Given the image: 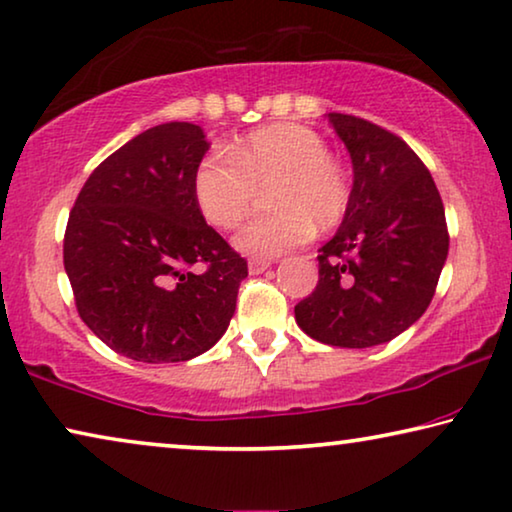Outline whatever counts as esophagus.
<instances>
[{
    "instance_id": "34e87169",
    "label": "esophagus",
    "mask_w": 512,
    "mask_h": 512,
    "mask_svg": "<svg viewBox=\"0 0 512 512\" xmlns=\"http://www.w3.org/2000/svg\"><path fill=\"white\" fill-rule=\"evenodd\" d=\"M271 262H262V259H250L248 262V271L253 273V276H257V273H264L266 269H269Z\"/></svg>"
}]
</instances>
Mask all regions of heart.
Instances as JSON below:
<instances>
[{"label":"heart","mask_w":512,"mask_h":512,"mask_svg":"<svg viewBox=\"0 0 512 512\" xmlns=\"http://www.w3.org/2000/svg\"><path fill=\"white\" fill-rule=\"evenodd\" d=\"M273 213L234 236L239 253L273 259L303 246L315 232L331 230L349 209L347 172L329 154L317 131L301 124H273L241 137L230 151H213L197 165L195 202L218 230H234L253 209L257 190Z\"/></svg>","instance_id":"heart-1"}]
</instances>
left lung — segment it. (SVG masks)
Returning a JSON list of instances; mask_svg holds the SVG:
<instances>
[{"instance_id":"obj_1","label":"left lung","mask_w":512,"mask_h":512,"mask_svg":"<svg viewBox=\"0 0 512 512\" xmlns=\"http://www.w3.org/2000/svg\"><path fill=\"white\" fill-rule=\"evenodd\" d=\"M352 156L349 209L319 248V282L294 308L319 342L365 349L418 322L446 264V213L432 174L409 144L352 114H326Z\"/></svg>"}]
</instances>
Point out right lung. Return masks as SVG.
<instances>
[{
  "instance_id": "add662e5",
  "label": "right lung",
  "mask_w": 512,
  "mask_h": 512,
  "mask_svg": "<svg viewBox=\"0 0 512 512\" xmlns=\"http://www.w3.org/2000/svg\"><path fill=\"white\" fill-rule=\"evenodd\" d=\"M188 121L149 128L91 172L68 216L64 269L96 338L140 363L190 361L223 338L248 264L207 225ZM204 263L195 274L190 265Z\"/></svg>"
}]
</instances>
